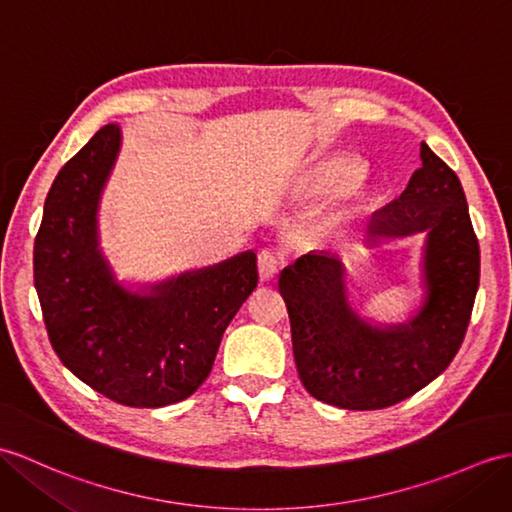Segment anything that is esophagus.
<instances>
[{"label":"esophagus","mask_w":512,"mask_h":512,"mask_svg":"<svg viewBox=\"0 0 512 512\" xmlns=\"http://www.w3.org/2000/svg\"><path fill=\"white\" fill-rule=\"evenodd\" d=\"M279 264H281V259H279V255L277 253H272V251H261L259 255H257V266H259V277L264 279V281H268V279H272L277 275V270H279Z\"/></svg>","instance_id":"obj_1"}]
</instances>
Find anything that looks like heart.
Returning <instances> with one entry per match:
<instances>
[{
    "label": "heart",
    "mask_w": 512,
    "mask_h": 512,
    "mask_svg": "<svg viewBox=\"0 0 512 512\" xmlns=\"http://www.w3.org/2000/svg\"><path fill=\"white\" fill-rule=\"evenodd\" d=\"M362 176L364 168L353 159L336 157L320 161L299 176V181H296V196L307 200L336 198L358 185ZM362 200L364 194H347V198H342L334 207H329L318 220V233L325 237L340 235L351 224L355 209H358Z\"/></svg>",
    "instance_id": "heart-1"
}]
</instances>
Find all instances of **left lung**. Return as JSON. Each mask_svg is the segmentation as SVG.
Segmentation results:
<instances>
[{"instance_id":"8db88e82","label":"left lung","mask_w":512,"mask_h":512,"mask_svg":"<svg viewBox=\"0 0 512 512\" xmlns=\"http://www.w3.org/2000/svg\"><path fill=\"white\" fill-rule=\"evenodd\" d=\"M423 233V301L410 320L373 325L353 310L344 264L307 253L283 268L296 371L318 401L382 410L441 375L465 340L480 283V246L456 172L421 144V168L403 194L368 222L366 244Z\"/></svg>"}]
</instances>
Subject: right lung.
Masks as SVG:
<instances>
[{
    "label": "right lung",
    "mask_w": 512,
    "mask_h": 512,
    "mask_svg": "<svg viewBox=\"0 0 512 512\" xmlns=\"http://www.w3.org/2000/svg\"><path fill=\"white\" fill-rule=\"evenodd\" d=\"M122 148L106 124L58 172L34 240V288L52 347L122 406L163 408L211 373L224 329L257 288V255L126 288L100 251L98 209Z\"/></svg>",
    "instance_id": "right-lung-1"
}]
</instances>
